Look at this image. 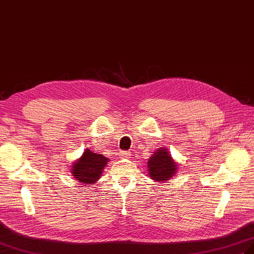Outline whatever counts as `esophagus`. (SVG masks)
<instances>
[{"mask_svg":"<svg viewBox=\"0 0 254 254\" xmlns=\"http://www.w3.org/2000/svg\"><path fill=\"white\" fill-rule=\"evenodd\" d=\"M120 155H121L122 158H130V156H131L130 153H127V152H121Z\"/></svg>","mask_w":254,"mask_h":254,"instance_id":"esophagus-1","label":"esophagus"}]
</instances>
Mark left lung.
Segmentation results:
<instances>
[{"instance_id": "left-lung-1", "label": "left lung", "mask_w": 254, "mask_h": 254, "mask_svg": "<svg viewBox=\"0 0 254 254\" xmlns=\"http://www.w3.org/2000/svg\"><path fill=\"white\" fill-rule=\"evenodd\" d=\"M148 177L155 182H166L178 172V164L171 157L167 147H160L150 156L147 161Z\"/></svg>"}]
</instances>
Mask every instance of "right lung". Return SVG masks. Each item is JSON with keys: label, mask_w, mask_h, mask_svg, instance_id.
Returning a JSON list of instances; mask_svg holds the SVG:
<instances>
[{"label": "right lung", "mask_w": 254, "mask_h": 254, "mask_svg": "<svg viewBox=\"0 0 254 254\" xmlns=\"http://www.w3.org/2000/svg\"><path fill=\"white\" fill-rule=\"evenodd\" d=\"M109 158L86 148L83 155L71 165L69 172L73 178L83 186H90L100 179L105 167L109 163Z\"/></svg>", "instance_id": "right-lung-1"}]
</instances>
